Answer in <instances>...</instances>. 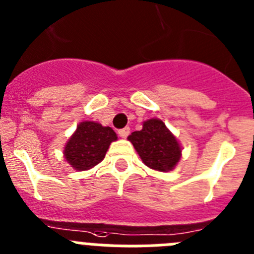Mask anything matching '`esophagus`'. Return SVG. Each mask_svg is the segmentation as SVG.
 <instances>
[{
	"instance_id": "esophagus-1",
	"label": "esophagus",
	"mask_w": 254,
	"mask_h": 254,
	"mask_svg": "<svg viewBox=\"0 0 254 254\" xmlns=\"http://www.w3.org/2000/svg\"><path fill=\"white\" fill-rule=\"evenodd\" d=\"M130 134V127H124V129L119 130V135L122 136V138H127V135Z\"/></svg>"
}]
</instances>
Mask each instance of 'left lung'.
Instances as JSON below:
<instances>
[{"mask_svg":"<svg viewBox=\"0 0 254 254\" xmlns=\"http://www.w3.org/2000/svg\"><path fill=\"white\" fill-rule=\"evenodd\" d=\"M127 140L134 145L143 163L154 171H172L182 157L181 144L161 119L145 120L143 129L131 132Z\"/></svg>","mask_w":254,"mask_h":254,"instance_id":"left-lung-1","label":"left lung"}]
</instances>
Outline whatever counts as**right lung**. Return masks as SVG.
Wrapping results in <instances>:
<instances>
[{
  "label": "right lung",
  "mask_w": 254,
  "mask_h": 254,
  "mask_svg": "<svg viewBox=\"0 0 254 254\" xmlns=\"http://www.w3.org/2000/svg\"><path fill=\"white\" fill-rule=\"evenodd\" d=\"M118 140L110 127L95 122H81L65 143L63 155L73 170L87 171L97 166L106 155L113 141Z\"/></svg>",
  "instance_id": "add662e5"
}]
</instances>
